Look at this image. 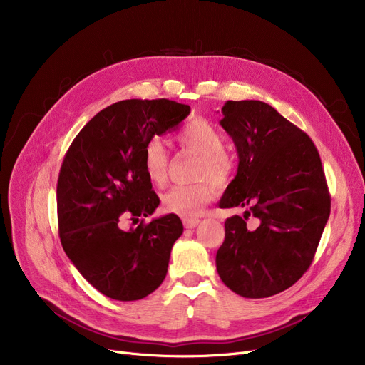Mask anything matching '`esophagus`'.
I'll return each instance as SVG.
<instances>
[{
    "mask_svg": "<svg viewBox=\"0 0 365 365\" xmlns=\"http://www.w3.org/2000/svg\"><path fill=\"white\" fill-rule=\"evenodd\" d=\"M198 223H200V219H194V217H185V219H183V225H185V227H187V229L195 227Z\"/></svg>",
    "mask_w": 365,
    "mask_h": 365,
    "instance_id": "34e87169",
    "label": "esophagus"
}]
</instances>
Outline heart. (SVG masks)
Listing matches in <instances>:
<instances>
[{"label":"heart","instance_id":"obj_1","mask_svg":"<svg viewBox=\"0 0 365 365\" xmlns=\"http://www.w3.org/2000/svg\"><path fill=\"white\" fill-rule=\"evenodd\" d=\"M175 139L183 150L198 155L194 171V178L198 182L173 186L163 195V207L168 213L192 216L197 215L208 201H212L216 192L213 182H225L231 175L234 163L223 150V134L207 120L197 118L187 123L176 133ZM142 165L148 180L153 186L163 187L165 185L168 152L163 140L153 139L146 145Z\"/></svg>","mask_w":365,"mask_h":365}]
</instances>
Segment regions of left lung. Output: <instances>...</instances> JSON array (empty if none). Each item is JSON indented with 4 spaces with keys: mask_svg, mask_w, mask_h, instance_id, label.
<instances>
[{
    "mask_svg": "<svg viewBox=\"0 0 365 365\" xmlns=\"http://www.w3.org/2000/svg\"><path fill=\"white\" fill-rule=\"evenodd\" d=\"M222 115L220 125L232 138L240 163L219 207L248 212L244 219H226L216 267L234 293L269 297L311 266L330 216L327 182L311 138L271 105L227 101ZM250 214L259 220L255 232L245 223Z\"/></svg>",
    "mask_w": 365,
    "mask_h": 365,
    "instance_id": "obj_1",
    "label": "left lung"
}]
</instances>
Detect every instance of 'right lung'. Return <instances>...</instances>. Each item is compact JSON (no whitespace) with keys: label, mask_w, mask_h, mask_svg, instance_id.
I'll return each mask as SVG.
<instances>
[{"label":"right lung","mask_w":365,"mask_h":365,"mask_svg":"<svg viewBox=\"0 0 365 365\" xmlns=\"http://www.w3.org/2000/svg\"><path fill=\"white\" fill-rule=\"evenodd\" d=\"M189 112L168 99L117 102L94 115L63 158L57 180L62 247L80 274L110 299H143L167 275L183 225L173 213L143 222L160 198L142 160L152 138L178 128ZM127 218L141 223L125 230Z\"/></svg>","instance_id":"add662e5"}]
</instances>
